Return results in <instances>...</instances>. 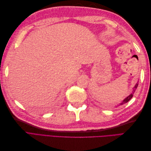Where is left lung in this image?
Masks as SVG:
<instances>
[{"instance_id":"1","label":"left lung","mask_w":151,"mask_h":151,"mask_svg":"<svg viewBox=\"0 0 151 151\" xmlns=\"http://www.w3.org/2000/svg\"><path fill=\"white\" fill-rule=\"evenodd\" d=\"M137 86H138V84H137L136 85H135V86L134 87V91H133V93H132V94H130L129 96L128 97H127L124 100H123V101L120 104V105H122V104H125V103H127V102H129L130 100L132 99V98L133 97V96H134V92H135V89L137 88Z\"/></svg>"}]
</instances>
